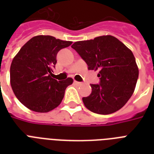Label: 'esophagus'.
I'll return each instance as SVG.
<instances>
[{
    "instance_id": "esophagus-1",
    "label": "esophagus",
    "mask_w": 154,
    "mask_h": 154,
    "mask_svg": "<svg viewBox=\"0 0 154 154\" xmlns=\"http://www.w3.org/2000/svg\"><path fill=\"white\" fill-rule=\"evenodd\" d=\"M74 84H75V85H78V86H79V85H82V82H77V81H74Z\"/></svg>"
}]
</instances>
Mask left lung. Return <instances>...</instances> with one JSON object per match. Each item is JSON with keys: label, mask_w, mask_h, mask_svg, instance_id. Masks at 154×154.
<instances>
[{"label": "left lung", "mask_w": 154, "mask_h": 154, "mask_svg": "<svg viewBox=\"0 0 154 154\" xmlns=\"http://www.w3.org/2000/svg\"><path fill=\"white\" fill-rule=\"evenodd\" d=\"M72 48L89 70H99L100 84L90 85L91 94L82 98L85 106L104 115L122 109L134 94L138 78V67L131 50L110 35L75 42Z\"/></svg>", "instance_id": "obj_1"}]
</instances>
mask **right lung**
Segmentation results:
<instances>
[{"label": "right lung", "instance_id": "obj_1", "mask_svg": "<svg viewBox=\"0 0 154 154\" xmlns=\"http://www.w3.org/2000/svg\"><path fill=\"white\" fill-rule=\"evenodd\" d=\"M72 42L38 35L26 42L13 59L10 84L17 98L25 107L37 112L54 109L62 101L73 80L58 82L53 78L57 54Z\"/></svg>", "mask_w": 154, "mask_h": 154}]
</instances>
